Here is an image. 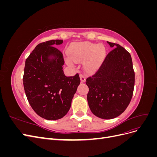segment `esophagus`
<instances>
[{
    "label": "esophagus",
    "mask_w": 157,
    "mask_h": 157,
    "mask_svg": "<svg viewBox=\"0 0 157 157\" xmlns=\"http://www.w3.org/2000/svg\"><path fill=\"white\" fill-rule=\"evenodd\" d=\"M80 81H81L82 83L86 81V77H85V75H84L83 74H80Z\"/></svg>",
    "instance_id": "1"
}]
</instances>
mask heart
<instances>
[{
  "label": "heart",
  "mask_w": 157,
  "mask_h": 157,
  "mask_svg": "<svg viewBox=\"0 0 157 157\" xmlns=\"http://www.w3.org/2000/svg\"><path fill=\"white\" fill-rule=\"evenodd\" d=\"M68 52L71 59L66 58L67 63L72 67V60L75 62H82L86 60L84 69L88 73L95 72L98 69L106 56V50L103 45L90 42H77L70 47Z\"/></svg>",
  "instance_id": "b5f03b06"
}]
</instances>
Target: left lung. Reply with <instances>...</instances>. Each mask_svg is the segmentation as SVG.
I'll return each instance as SVG.
<instances>
[{
  "instance_id": "obj_1",
  "label": "left lung",
  "mask_w": 157,
  "mask_h": 157,
  "mask_svg": "<svg viewBox=\"0 0 157 157\" xmlns=\"http://www.w3.org/2000/svg\"><path fill=\"white\" fill-rule=\"evenodd\" d=\"M107 55L101 67L86 79L87 100L92 113L103 119H112L124 112L134 92L135 74L130 54L118 44Z\"/></svg>"
}]
</instances>
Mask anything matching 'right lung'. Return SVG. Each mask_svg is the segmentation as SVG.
<instances>
[{
	"label": "right lung",
	"instance_id": "add662e5",
	"mask_svg": "<svg viewBox=\"0 0 157 157\" xmlns=\"http://www.w3.org/2000/svg\"><path fill=\"white\" fill-rule=\"evenodd\" d=\"M63 40L38 44L26 59L23 86L30 105L40 117L49 121L63 118L69 110L80 80L78 74L66 77L64 59L55 45Z\"/></svg>",
	"mask_w": 157,
	"mask_h": 157
}]
</instances>
